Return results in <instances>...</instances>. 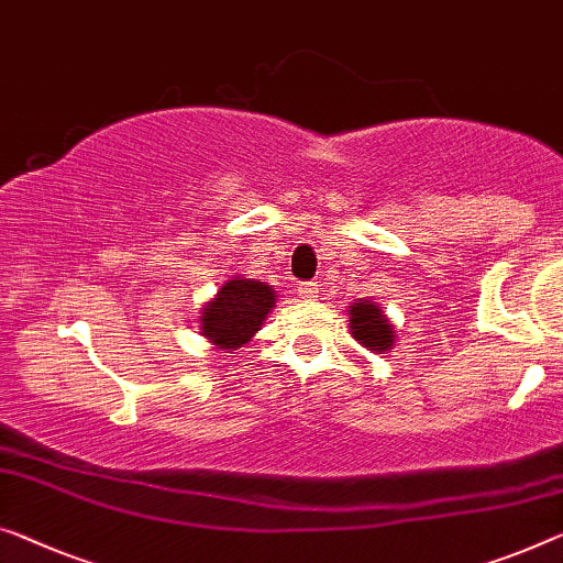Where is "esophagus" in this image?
<instances>
[{
	"label": "esophagus",
	"instance_id": "esophagus-1",
	"mask_svg": "<svg viewBox=\"0 0 563 563\" xmlns=\"http://www.w3.org/2000/svg\"><path fill=\"white\" fill-rule=\"evenodd\" d=\"M299 299H314L319 294V284L309 282V284H299Z\"/></svg>",
	"mask_w": 563,
	"mask_h": 563
}]
</instances>
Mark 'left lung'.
Returning <instances> with one entry per match:
<instances>
[{
  "mask_svg": "<svg viewBox=\"0 0 563 563\" xmlns=\"http://www.w3.org/2000/svg\"><path fill=\"white\" fill-rule=\"evenodd\" d=\"M347 311H350L352 336L362 344V347H367L377 354H385L387 350H393L395 327L390 324V319L385 317V311L379 309L375 301L357 299Z\"/></svg>",
  "mask_w": 563,
  "mask_h": 563,
  "instance_id": "1",
  "label": "left lung"
}]
</instances>
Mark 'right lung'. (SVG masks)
Returning <instances> with one entry per match:
<instances>
[{"instance_id": "1", "label": "right lung", "mask_w": 563, "mask_h": 563, "mask_svg": "<svg viewBox=\"0 0 563 563\" xmlns=\"http://www.w3.org/2000/svg\"><path fill=\"white\" fill-rule=\"evenodd\" d=\"M276 291L258 279L233 276L201 309V334L219 350H239L262 330L276 305Z\"/></svg>"}]
</instances>
